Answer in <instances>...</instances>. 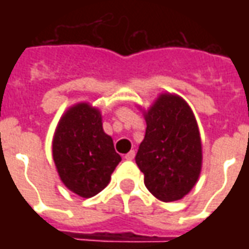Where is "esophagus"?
Returning <instances> with one entry per match:
<instances>
[{
	"mask_svg": "<svg viewBox=\"0 0 249 249\" xmlns=\"http://www.w3.org/2000/svg\"><path fill=\"white\" fill-rule=\"evenodd\" d=\"M135 156H136L135 151H130V152H128L126 155H125L124 159L125 160H133V159H135Z\"/></svg>",
	"mask_w": 249,
	"mask_h": 249,
	"instance_id": "1",
	"label": "esophagus"
}]
</instances>
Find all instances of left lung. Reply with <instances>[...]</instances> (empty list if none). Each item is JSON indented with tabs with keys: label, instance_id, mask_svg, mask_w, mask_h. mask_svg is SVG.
Wrapping results in <instances>:
<instances>
[{
	"label": "left lung",
	"instance_id": "obj_1",
	"mask_svg": "<svg viewBox=\"0 0 249 249\" xmlns=\"http://www.w3.org/2000/svg\"><path fill=\"white\" fill-rule=\"evenodd\" d=\"M145 137L136 164L148 191L161 201L183 198L201 171V140L192 110L183 98L161 94L145 113Z\"/></svg>",
	"mask_w": 249,
	"mask_h": 249
}]
</instances>
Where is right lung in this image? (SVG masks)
<instances>
[{
  "mask_svg": "<svg viewBox=\"0 0 249 249\" xmlns=\"http://www.w3.org/2000/svg\"><path fill=\"white\" fill-rule=\"evenodd\" d=\"M53 160L62 183L81 197L101 192L121 157L103 129L100 110L77 104L58 123L53 139Z\"/></svg>",
  "mask_w": 249,
  "mask_h": 249,
  "instance_id": "1",
  "label": "right lung"
}]
</instances>
